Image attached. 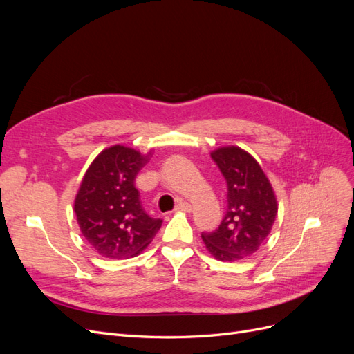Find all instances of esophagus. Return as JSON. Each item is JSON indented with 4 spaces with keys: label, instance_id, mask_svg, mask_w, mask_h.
Returning <instances> with one entry per match:
<instances>
[{
    "label": "esophagus",
    "instance_id": "obj_1",
    "mask_svg": "<svg viewBox=\"0 0 354 354\" xmlns=\"http://www.w3.org/2000/svg\"><path fill=\"white\" fill-rule=\"evenodd\" d=\"M174 211H177V212H190L192 207H190V203H187V202H178Z\"/></svg>",
    "mask_w": 354,
    "mask_h": 354
}]
</instances>
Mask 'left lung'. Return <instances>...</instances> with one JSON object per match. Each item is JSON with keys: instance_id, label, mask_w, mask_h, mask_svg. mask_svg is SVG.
Segmentation results:
<instances>
[{"instance_id": "left-lung-1", "label": "left lung", "mask_w": 354, "mask_h": 354, "mask_svg": "<svg viewBox=\"0 0 354 354\" xmlns=\"http://www.w3.org/2000/svg\"><path fill=\"white\" fill-rule=\"evenodd\" d=\"M227 183V209L220 226L202 233L208 252L220 261H238L252 255L269 236L277 201L269 178L255 158L238 146L211 152Z\"/></svg>"}]
</instances>
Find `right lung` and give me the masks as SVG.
I'll use <instances>...</instances> for the list:
<instances>
[{
    "label": "right lung",
    "mask_w": 354,
    "mask_h": 354,
    "mask_svg": "<svg viewBox=\"0 0 354 354\" xmlns=\"http://www.w3.org/2000/svg\"><path fill=\"white\" fill-rule=\"evenodd\" d=\"M152 151L115 145L100 152L85 171L73 211L82 236L106 259H130L152 242L162 220L147 216L134 186Z\"/></svg>",
    "instance_id": "obj_1"
}]
</instances>
